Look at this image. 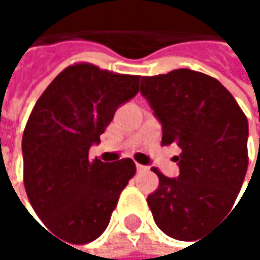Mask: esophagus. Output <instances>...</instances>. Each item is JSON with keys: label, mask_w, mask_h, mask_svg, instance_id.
Masks as SVG:
<instances>
[{"label": "esophagus", "mask_w": 260, "mask_h": 260, "mask_svg": "<svg viewBox=\"0 0 260 260\" xmlns=\"http://www.w3.org/2000/svg\"><path fill=\"white\" fill-rule=\"evenodd\" d=\"M137 170L141 173V172H149V167L147 166H143V164H137Z\"/></svg>", "instance_id": "obj_1"}]
</instances>
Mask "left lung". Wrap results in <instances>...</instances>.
Instances as JSON below:
<instances>
[{"instance_id":"obj_1","label":"left lung","mask_w":260,"mask_h":260,"mask_svg":"<svg viewBox=\"0 0 260 260\" xmlns=\"http://www.w3.org/2000/svg\"><path fill=\"white\" fill-rule=\"evenodd\" d=\"M162 125L161 144H178L179 176L159 178L147 197L156 226L166 235L191 241L228 214L247 173L248 122L218 81L191 69L143 77L140 85Z\"/></svg>"}]
</instances>
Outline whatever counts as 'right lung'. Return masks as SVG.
Masks as SVG:
<instances>
[{"label":"right lung","instance_id":"1","mask_svg":"<svg viewBox=\"0 0 260 260\" xmlns=\"http://www.w3.org/2000/svg\"><path fill=\"white\" fill-rule=\"evenodd\" d=\"M138 75L75 63L46 87L28 117L22 137L28 200L45 226L71 244L102 235L137 172L131 158L107 164L90 161L88 150L119 105L138 93Z\"/></svg>","mask_w":260,"mask_h":260}]
</instances>
